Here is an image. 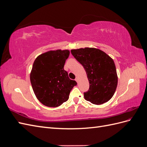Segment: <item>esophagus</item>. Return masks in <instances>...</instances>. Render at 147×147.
Segmentation results:
<instances>
[{
    "instance_id": "1",
    "label": "esophagus",
    "mask_w": 147,
    "mask_h": 147,
    "mask_svg": "<svg viewBox=\"0 0 147 147\" xmlns=\"http://www.w3.org/2000/svg\"><path fill=\"white\" fill-rule=\"evenodd\" d=\"M75 81H76L77 82H78V77H76V78H75Z\"/></svg>"
}]
</instances>
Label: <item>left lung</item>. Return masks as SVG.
Masks as SVG:
<instances>
[{
  "label": "left lung",
  "instance_id": "left-lung-1",
  "mask_svg": "<svg viewBox=\"0 0 147 147\" xmlns=\"http://www.w3.org/2000/svg\"><path fill=\"white\" fill-rule=\"evenodd\" d=\"M74 57L85 70L90 83L84 97L93 104L100 105L113 97L118 84L116 67L112 58L94 48L71 50Z\"/></svg>",
  "mask_w": 147,
  "mask_h": 147
}]
</instances>
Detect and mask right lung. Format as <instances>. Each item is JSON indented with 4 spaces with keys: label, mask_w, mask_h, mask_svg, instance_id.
<instances>
[{
    "label": "right lung",
    "mask_w": 147,
    "mask_h": 147,
    "mask_svg": "<svg viewBox=\"0 0 147 147\" xmlns=\"http://www.w3.org/2000/svg\"><path fill=\"white\" fill-rule=\"evenodd\" d=\"M70 51L51 50L35 59L30 74V83L37 99L44 105L57 107L69 99L77 82L69 78L64 69Z\"/></svg>",
    "instance_id": "1"
}]
</instances>
